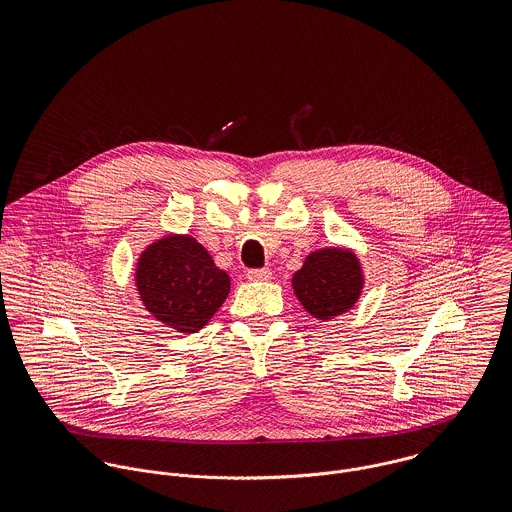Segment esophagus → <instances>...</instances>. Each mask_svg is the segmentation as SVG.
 <instances>
[{"mask_svg": "<svg viewBox=\"0 0 512 512\" xmlns=\"http://www.w3.org/2000/svg\"><path fill=\"white\" fill-rule=\"evenodd\" d=\"M246 278L250 282H266V280L272 278V272L268 268H256V270H248Z\"/></svg>", "mask_w": 512, "mask_h": 512, "instance_id": "34e87169", "label": "esophagus"}]
</instances>
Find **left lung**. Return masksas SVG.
<instances>
[{
    "label": "left lung",
    "instance_id": "left-lung-1",
    "mask_svg": "<svg viewBox=\"0 0 512 512\" xmlns=\"http://www.w3.org/2000/svg\"><path fill=\"white\" fill-rule=\"evenodd\" d=\"M292 284L297 299L313 317L333 319L357 303L363 290L361 264L351 250H317L293 274Z\"/></svg>",
    "mask_w": 512,
    "mask_h": 512
}]
</instances>
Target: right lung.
<instances>
[{
    "label": "right lung",
    "mask_w": 512,
    "mask_h": 512,
    "mask_svg": "<svg viewBox=\"0 0 512 512\" xmlns=\"http://www.w3.org/2000/svg\"><path fill=\"white\" fill-rule=\"evenodd\" d=\"M136 286L157 321L181 333H197L219 311L230 278L195 238L165 236L140 256Z\"/></svg>",
    "instance_id": "right-lung-1"
}]
</instances>
